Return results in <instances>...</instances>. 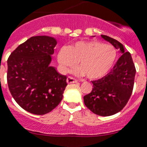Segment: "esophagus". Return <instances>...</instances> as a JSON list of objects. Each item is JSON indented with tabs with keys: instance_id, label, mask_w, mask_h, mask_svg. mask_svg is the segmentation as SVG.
I'll return each instance as SVG.
<instances>
[{
	"instance_id": "esophagus-1",
	"label": "esophagus",
	"mask_w": 147,
	"mask_h": 147,
	"mask_svg": "<svg viewBox=\"0 0 147 147\" xmlns=\"http://www.w3.org/2000/svg\"><path fill=\"white\" fill-rule=\"evenodd\" d=\"M67 83L70 84V83H77V80H75L74 78H73V77H68L67 78Z\"/></svg>"
}]
</instances>
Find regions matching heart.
I'll return each mask as SVG.
<instances>
[{
	"label": "heart",
	"mask_w": 147,
	"mask_h": 147,
	"mask_svg": "<svg viewBox=\"0 0 147 147\" xmlns=\"http://www.w3.org/2000/svg\"><path fill=\"white\" fill-rule=\"evenodd\" d=\"M117 51L111 45L96 40L79 41L67 47H62L57 54V61L65 72L79 62L76 75H86L89 79L102 78L109 72L115 62Z\"/></svg>",
	"instance_id": "obj_1"
}]
</instances>
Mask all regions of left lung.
<instances>
[{"label":"left lung","mask_w":147,"mask_h":147,"mask_svg":"<svg viewBox=\"0 0 147 147\" xmlns=\"http://www.w3.org/2000/svg\"><path fill=\"white\" fill-rule=\"evenodd\" d=\"M101 36L119 50L122 55L110 73L98 80L92 81V92L86 95L83 100L94 114L110 116L121 111L128 102L133 91L136 69L131 55L125 51L121 43L109 36Z\"/></svg>","instance_id":"1"}]
</instances>
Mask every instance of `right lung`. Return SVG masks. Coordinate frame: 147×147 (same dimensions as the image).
<instances>
[{
	"label": "right lung",
	"instance_id": "1",
	"mask_svg": "<svg viewBox=\"0 0 147 147\" xmlns=\"http://www.w3.org/2000/svg\"><path fill=\"white\" fill-rule=\"evenodd\" d=\"M57 41L32 36L20 45L7 60V83L17 104L34 115L52 111L63 98L67 77L50 64Z\"/></svg>",
	"mask_w": 147,
	"mask_h": 147
}]
</instances>
